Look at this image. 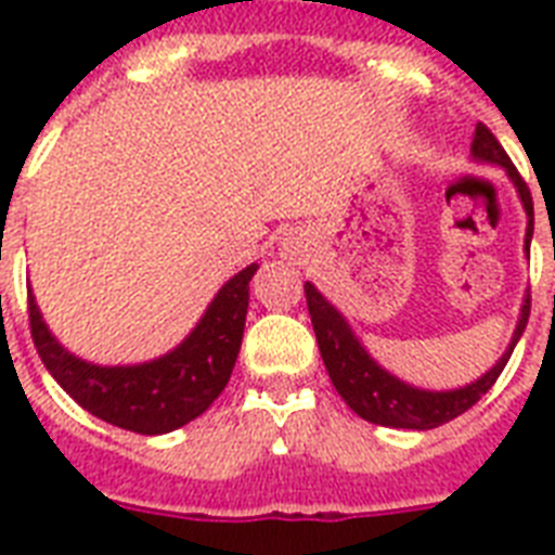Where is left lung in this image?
I'll return each instance as SVG.
<instances>
[{
	"label": "left lung",
	"instance_id": "obj_1",
	"mask_svg": "<svg viewBox=\"0 0 555 555\" xmlns=\"http://www.w3.org/2000/svg\"><path fill=\"white\" fill-rule=\"evenodd\" d=\"M473 158L478 164H492L507 172L513 186L518 190V198L525 204L527 212V235L525 250L530 256V238H533V198L530 190L518 176V169L513 167V160L504 152L495 134L483 124L475 126L473 138ZM305 299H308V313H311L313 334L320 343L322 363L328 369V377L339 397L351 405V412H357L363 421L377 423V426H391V429H435L443 423L455 421L457 414H464L466 409H473L492 383L499 379V374L507 365L513 348L521 339L527 328V317H530V291H527L525 302H521V313H518L516 331L509 339L507 351L499 357V363L492 365L487 374L466 383L461 388H447V391H431V388H417L405 379L395 377L391 371H386L374 357L365 351L354 328L348 325V320L317 291V285L305 282Z\"/></svg>",
	"mask_w": 555,
	"mask_h": 555
}]
</instances>
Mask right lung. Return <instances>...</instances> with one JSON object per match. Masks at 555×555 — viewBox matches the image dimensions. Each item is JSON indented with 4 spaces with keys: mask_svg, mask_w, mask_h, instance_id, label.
I'll return each mask as SVG.
<instances>
[{
    "mask_svg": "<svg viewBox=\"0 0 555 555\" xmlns=\"http://www.w3.org/2000/svg\"><path fill=\"white\" fill-rule=\"evenodd\" d=\"M256 270L259 264H247L224 282L184 343L150 363L94 365L74 357L48 331L34 294H28L30 337L51 377L86 412L138 435H167L207 412L224 391L242 348Z\"/></svg>",
    "mask_w": 555,
    "mask_h": 555,
    "instance_id": "add662e5",
    "label": "right lung"
}]
</instances>
